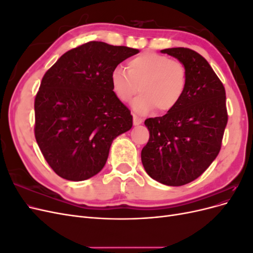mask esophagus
I'll list each match as a JSON object with an SVG mask.
<instances>
[{"label":"esophagus","instance_id":"obj_1","mask_svg":"<svg viewBox=\"0 0 253 253\" xmlns=\"http://www.w3.org/2000/svg\"><path fill=\"white\" fill-rule=\"evenodd\" d=\"M133 122L135 126H138V125L142 124V119L138 116H136V115H133Z\"/></svg>","mask_w":253,"mask_h":253}]
</instances>
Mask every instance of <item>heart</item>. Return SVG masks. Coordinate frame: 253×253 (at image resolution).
Segmentation results:
<instances>
[{"mask_svg":"<svg viewBox=\"0 0 253 253\" xmlns=\"http://www.w3.org/2000/svg\"><path fill=\"white\" fill-rule=\"evenodd\" d=\"M110 81L114 94L121 102L132 101L133 110L147 115L156 109L167 113L175 109L186 90L187 70L177 60L157 52L145 51L131 59L127 71L122 66L113 68Z\"/></svg>","mask_w":253,"mask_h":253,"instance_id":"1","label":"heart"}]
</instances>
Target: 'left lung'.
<instances>
[{"label": "left lung", "mask_w": 253, "mask_h": 253, "mask_svg": "<svg viewBox=\"0 0 253 253\" xmlns=\"http://www.w3.org/2000/svg\"><path fill=\"white\" fill-rule=\"evenodd\" d=\"M162 52L185 65L187 86L175 109L144 121L150 138L141 162L153 179L178 187L200 177L218 155L228 121L226 91L198 52L185 47Z\"/></svg>", "instance_id": "1"}]
</instances>
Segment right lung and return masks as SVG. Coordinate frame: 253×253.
<instances>
[{
	"label": "right lung",
	"instance_id": "right-lung-1",
	"mask_svg": "<svg viewBox=\"0 0 253 253\" xmlns=\"http://www.w3.org/2000/svg\"><path fill=\"white\" fill-rule=\"evenodd\" d=\"M139 50L90 41L66 51L45 73L35 99V136L51 169L67 180L102 170L113 140L133 126L114 94V67Z\"/></svg>",
	"mask_w": 253,
	"mask_h": 253
}]
</instances>
